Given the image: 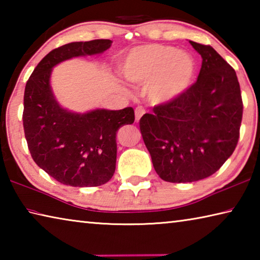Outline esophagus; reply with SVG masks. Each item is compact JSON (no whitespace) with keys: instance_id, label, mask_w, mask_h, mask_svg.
Returning <instances> with one entry per match:
<instances>
[{"instance_id":"1","label":"esophagus","mask_w":260,"mask_h":260,"mask_svg":"<svg viewBox=\"0 0 260 260\" xmlns=\"http://www.w3.org/2000/svg\"><path fill=\"white\" fill-rule=\"evenodd\" d=\"M144 113H146V109L142 108V107L136 108L135 109V121L139 122L140 119H141V117H142Z\"/></svg>"}]
</instances>
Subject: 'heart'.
<instances>
[{"mask_svg":"<svg viewBox=\"0 0 260 260\" xmlns=\"http://www.w3.org/2000/svg\"><path fill=\"white\" fill-rule=\"evenodd\" d=\"M124 77L135 85H147V96L156 105L180 98L190 87L196 72L193 57L173 46L149 43L127 52L121 64Z\"/></svg>","mask_w":260,"mask_h":260,"instance_id":"heart-1","label":"heart"}]
</instances>
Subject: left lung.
<instances>
[{"instance_id":"8db88e82","label":"left lung","mask_w":260,"mask_h":260,"mask_svg":"<svg viewBox=\"0 0 260 260\" xmlns=\"http://www.w3.org/2000/svg\"><path fill=\"white\" fill-rule=\"evenodd\" d=\"M189 43L203 59L197 81L140 120L155 171L167 182L212 175L232 156L240 138L243 103L234 69L212 47Z\"/></svg>"}]
</instances>
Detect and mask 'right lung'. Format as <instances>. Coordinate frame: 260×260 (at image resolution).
<instances>
[{"label":"right lung","instance_id":"obj_1","mask_svg":"<svg viewBox=\"0 0 260 260\" xmlns=\"http://www.w3.org/2000/svg\"><path fill=\"white\" fill-rule=\"evenodd\" d=\"M111 40L71 42L51 50L25 87L23 124L30 155L57 181L72 187L107 183L116 170L117 132L134 122L133 108L78 113L60 107L50 86L52 69L74 57L100 55Z\"/></svg>","mask_w":260,"mask_h":260}]
</instances>
